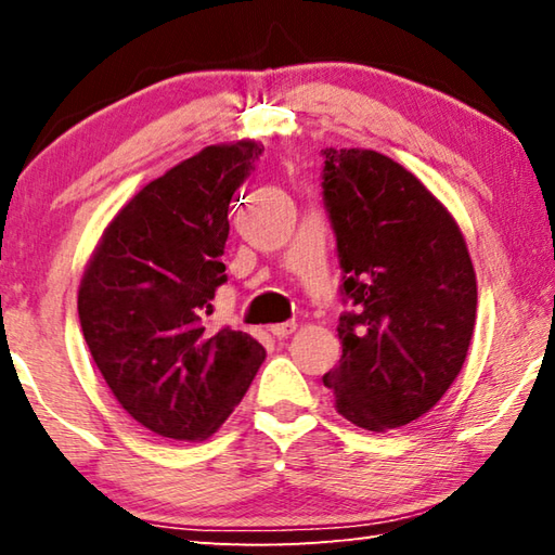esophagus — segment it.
Masks as SVG:
<instances>
[{
    "label": "esophagus",
    "instance_id": "1",
    "mask_svg": "<svg viewBox=\"0 0 555 555\" xmlns=\"http://www.w3.org/2000/svg\"><path fill=\"white\" fill-rule=\"evenodd\" d=\"M269 331H271V335L279 337V340H284V337H288L291 333L296 331V323H294V321H288V323H276V325H271Z\"/></svg>",
    "mask_w": 555,
    "mask_h": 555
}]
</instances>
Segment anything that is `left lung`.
<instances>
[{
	"mask_svg": "<svg viewBox=\"0 0 555 555\" xmlns=\"http://www.w3.org/2000/svg\"><path fill=\"white\" fill-rule=\"evenodd\" d=\"M323 203L343 269L340 364L323 382L354 426L436 406L463 370L477 281L463 232L416 176L370 149H325Z\"/></svg>",
	"mask_w": 555,
	"mask_h": 555,
	"instance_id": "left-lung-1",
	"label": "left lung"
}]
</instances>
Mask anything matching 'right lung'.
Masks as SVG:
<instances>
[{
  "instance_id": "obj_1",
  "label": "right lung",
  "mask_w": 555,
  "mask_h": 555,
  "mask_svg": "<svg viewBox=\"0 0 555 555\" xmlns=\"http://www.w3.org/2000/svg\"><path fill=\"white\" fill-rule=\"evenodd\" d=\"M264 146H205L144 185L102 232L78 291L92 360L131 418L173 440L212 436L247 393L264 347L208 325L228 281V210Z\"/></svg>"
}]
</instances>
